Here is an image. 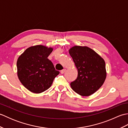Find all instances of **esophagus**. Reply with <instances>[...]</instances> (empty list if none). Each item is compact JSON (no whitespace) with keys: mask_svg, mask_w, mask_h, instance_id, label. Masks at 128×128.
<instances>
[{"mask_svg":"<svg viewBox=\"0 0 128 128\" xmlns=\"http://www.w3.org/2000/svg\"><path fill=\"white\" fill-rule=\"evenodd\" d=\"M66 72V69H63V70H61V72H60V73L61 74H64V73Z\"/></svg>","mask_w":128,"mask_h":128,"instance_id":"obj_1","label":"esophagus"}]
</instances>
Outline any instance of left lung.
<instances>
[{"instance_id": "obj_1", "label": "left lung", "mask_w": 128, "mask_h": 128, "mask_svg": "<svg viewBox=\"0 0 128 128\" xmlns=\"http://www.w3.org/2000/svg\"><path fill=\"white\" fill-rule=\"evenodd\" d=\"M78 69V77L70 83L72 88L82 96L97 91L106 78L105 62L101 56L88 47L75 46L69 50Z\"/></svg>"}]
</instances>
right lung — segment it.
<instances>
[{"instance_id": "obj_1", "label": "right lung", "mask_w": 128, "mask_h": 128, "mask_svg": "<svg viewBox=\"0 0 128 128\" xmlns=\"http://www.w3.org/2000/svg\"><path fill=\"white\" fill-rule=\"evenodd\" d=\"M52 51V48L37 45L26 49L18 57V79L30 91L40 94L47 90L59 74L52 62L47 58Z\"/></svg>"}]
</instances>
